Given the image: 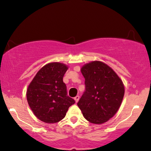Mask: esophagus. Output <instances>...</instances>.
I'll return each mask as SVG.
<instances>
[{
	"label": "esophagus",
	"instance_id": "obj_1",
	"mask_svg": "<svg viewBox=\"0 0 151 151\" xmlns=\"http://www.w3.org/2000/svg\"><path fill=\"white\" fill-rule=\"evenodd\" d=\"M74 101H75V102L76 103H77L78 101H79V96H76L74 98Z\"/></svg>",
	"mask_w": 151,
	"mask_h": 151
}]
</instances>
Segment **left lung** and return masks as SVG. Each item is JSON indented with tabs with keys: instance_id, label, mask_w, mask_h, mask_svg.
I'll return each instance as SVG.
<instances>
[{
	"instance_id": "obj_1",
	"label": "left lung",
	"mask_w": 151,
	"mask_h": 151,
	"mask_svg": "<svg viewBox=\"0 0 151 151\" xmlns=\"http://www.w3.org/2000/svg\"><path fill=\"white\" fill-rule=\"evenodd\" d=\"M86 91L77 105L90 123L101 124L118 111L125 88L119 76L107 64L94 61L82 66Z\"/></svg>"
}]
</instances>
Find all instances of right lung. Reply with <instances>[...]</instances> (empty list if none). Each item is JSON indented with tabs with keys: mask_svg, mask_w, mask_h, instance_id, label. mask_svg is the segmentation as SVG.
Wrapping results in <instances>:
<instances>
[{
	"mask_svg": "<svg viewBox=\"0 0 151 151\" xmlns=\"http://www.w3.org/2000/svg\"><path fill=\"white\" fill-rule=\"evenodd\" d=\"M68 65L52 62L40 69L28 86L26 92L30 108L41 121L47 124L59 122L65 117L74 100L67 95L63 81Z\"/></svg>",
	"mask_w": 151,
	"mask_h": 151,
	"instance_id": "1",
	"label": "right lung"
}]
</instances>
